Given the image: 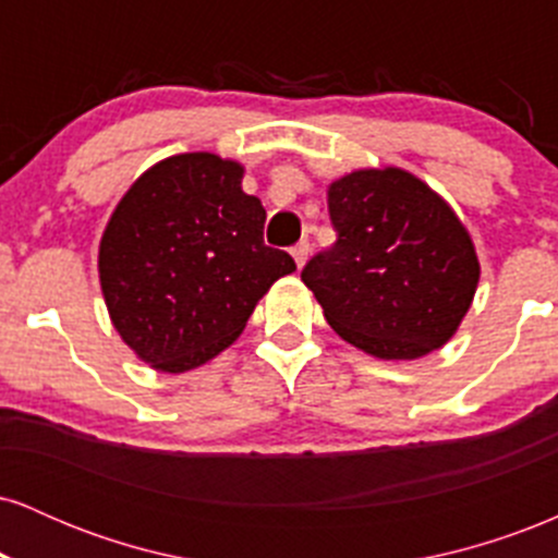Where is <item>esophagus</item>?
Segmentation results:
<instances>
[{
  "label": "esophagus",
  "mask_w": 558,
  "mask_h": 558,
  "mask_svg": "<svg viewBox=\"0 0 558 558\" xmlns=\"http://www.w3.org/2000/svg\"><path fill=\"white\" fill-rule=\"evenodd\" d=\"M310 241H299L296 246L291 248V254H293V259H296V267H304V262H306V257H310Z\"/></svg>",
  "instance_id": "34e87169"
}]
</instances>
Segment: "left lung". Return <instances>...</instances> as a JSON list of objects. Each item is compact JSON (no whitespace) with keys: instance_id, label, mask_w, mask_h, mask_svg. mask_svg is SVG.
<instances>
[{"instance_id":"obj_1","label":"left lung","mask_w":558,"mask_h":558,"mask_svg":"<svg viewBox=\"0 0 558 558\" xmlns=\"http://www.w3.org/2000/svg\"><path fill=\"white\" fill-rule=\"evenodd\" d=\"M338 239L301 280L330 328L377 360H417L453 336L477 291L470 233L430 185L399 168L356 170L328 189Z\"/></svg>"}]
</instances>
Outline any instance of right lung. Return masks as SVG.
Instances as JSON below:
<instances>
[{"instance_id":"add662e5","label":"right lung","mask_w":558,"mask_h":558,"mask_svg":"<svg viewBox=\"0 0 558 558\" xmlns=\"http://www.w3.org/2000/svg\"><path fill=\"white\" fill-rule=\"evenodd\" d=\"M243 168L209 151L168 157L120 198L99 243L114 330L162 373L228 349L257 301L296 270L265 246V207L243 194Z\"/></svg>"}]
</instances>
